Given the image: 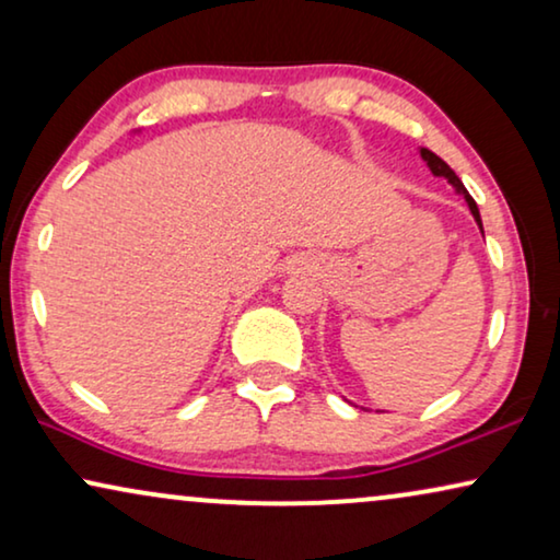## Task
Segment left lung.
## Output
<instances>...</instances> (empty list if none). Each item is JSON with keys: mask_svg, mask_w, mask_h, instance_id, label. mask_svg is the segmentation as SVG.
<instances>
[{"mask_svg": "<svg viewBox=\"0 0 560 560\" xmlns=\"http://www.w3.org/2000/svg\"><path fill=\"white\" fill-rule=\"evenodd\" d=\"M420 155H423V160L428 165H431V171H433V175H443V178H448L451 183H454V186L458 188V194H464V198H466V203H469V209H471V213H474V219H477V224H479V229H481V219H479V209H477V203H474V198L469 196V190L464 188V183L458 180V175L451 171V167L443 163V160L435 155V152H431V150H420Z\"/></svg>", "mask_w": 560, "mask_h": 560, "instance_id": "8db88e82", "label": "left lung"}]
</instances>
